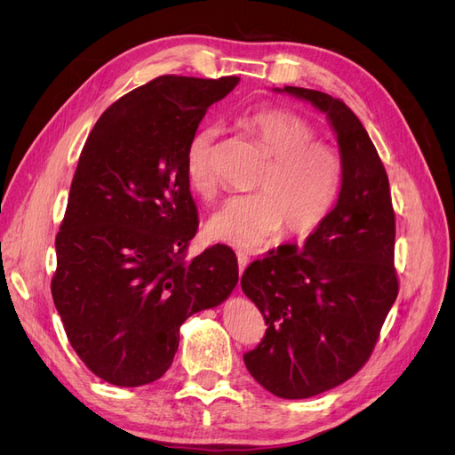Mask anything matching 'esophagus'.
<instances>
[{
    "instance_id": "obj_1",
    "label": "esophagus",
    "mask_w": 455,
    "mask_h": 455,
    "mask_svg": "<svg viewBox=\"0 0 455 455\" xmlns=\"http://www.w3.org/2000/svg\"><path fill=\"white\" fill-rule=\"evenodd\" d=\"M249 254L246 252H243V251H239L237 252V264H239V273H243L244 269H246V266H249Z\"/></svg>"
}]
</instances>
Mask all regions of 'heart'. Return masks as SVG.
<instances>
[{
	"label": "heart",
	"instance_id": "heart-1",
	"mask_svg": "<svg viewBox=\"0 0 455 455\" xmlns=\"http://www.w3.org/2000/svg\"><path fill=\"white\" fill-rule=\"evenodd\" d=\"M237 125L269 161L256 182L258 194L229 197L206 220V235L241 251L266 243L281 228L292 237L309 235L332 212L339 194L341 164L334 149L315 142L311 123L286 109L246 114ZM216 139L218 127L206 125L188 146V184L201 197L214 194Z\"/></svg>",
	"mask_w": 455,
	"mask_h": 455
}]
</instances>
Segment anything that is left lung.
<instances>
[{"label":"left lung","instance_id":"8db88e82","mask_svg":"<svg viewBox=\"0 0 455 455\" xmlns=\"http://www.w3.org/2000/svg\"><path fill=\"white\" fill-rule=\"evenodd\" d=\"M328 119L341 161L332 212L304 246L279 249L244 269L243 292L267 330L244 355L246 370L281 398H309L361 370L398 294L389 180L366 129L338 99L313 89H273Z\"/></svg>","mask_w":455,"mask_h":455}]
</instances>
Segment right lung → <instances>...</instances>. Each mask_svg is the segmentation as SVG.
Returning a JSON list of instances; mask_svg holds the SVG:
<instances>
[{
	"label": "right lung",
	"mask_w": 455,
	"mask_h": 455,
	"mask_svg": "<svg viewBox=\"0 0 455 455\" xmlns=\"http://www.w3.org/2000/svg\"><path fill=\"white\" fill-rule=\"evenodd\" d=\"M237 84L161 76L109 106L79 156L51 292L79 359L117 387L159 379L184 321L237 286L229 246L186 258L199 226L188 146Z\"/></svg>",
	"instance_id": "right-lung-1"
}]
</instances>
